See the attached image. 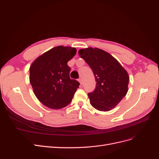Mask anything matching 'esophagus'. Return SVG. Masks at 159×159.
<instances>
[{"mask_svg":"<svg viewBox=\"0 0 159 159\" xmlns=\"http://www.w3.org/2000/svg\"><path fill=\"white\" fill-rule=\"evenodd\" d=\"M78 81H79V82L80 83V84H81V85H82V84H83L82 79H81V78H80V79H78Z\"/></svg>","mask_w":159,"mask_h":159,"instance_id":"1","label":"esophagus"}]
</instances>
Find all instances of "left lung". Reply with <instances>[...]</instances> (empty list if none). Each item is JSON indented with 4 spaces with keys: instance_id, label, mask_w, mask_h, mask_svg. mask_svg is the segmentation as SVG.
Segmentation results:
<instances>
[{
    "instance_id": "1",
    "label": "left lung",
    "mask_w": 159,
    "mask_h": 159,
    "mask_svg": "<svg viewBox=\"0 0 159 159\" xmlns=\"http://www.w3.org/2000/svg\"><path fill=\"white\" fill-rule=\"evenodd\" d=\"M78 52L92 70L97 82L95 90L88 93L91 105L102 111L113 109L128 91L129 76L127 71L103 50L89 47Z\"/></svg>"
}]
</instances>
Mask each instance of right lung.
I'll list each match as a JSON object with an SVG mask.
<instances>
[{
    "instance_id": "add662e5",
    "label": "right lung",
    "mask_w": 159,
    "mask_h": 159,
    "mask_svg": "<svg viewBox=\"0 0 159 159\" xmlns=\"http://www.w3.org/2000/svg\"><path fill=\"white\" fill-rule=\"evenodd\" d=\"M76 54L75 48L56 46L46 52L30 67V82L36 97L47 107L60 109L72 100L80 83L70 78L67 64Z\"/></svg>"
}]
</instances>
